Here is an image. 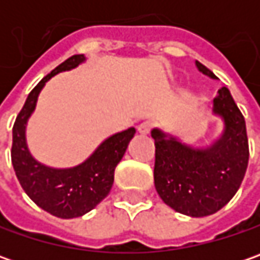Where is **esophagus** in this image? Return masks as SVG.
Listing matches in <instances>:
<instances>
[{
  "instance_id": "34e87169",
  "label": "esophagus",
  "mask_w": 260,
  "mask_h": 260,
  "mask_svg": "<svg viewBox=\"0 0 260 260\" xmlns=\"http://www.w3.org/2000/svg\"><path fill=\"white\" fill-rule=\"evenodd\" d=\"M152 127H153V124H152L150 121H143V123H140V124L137 125V130H139V133H142V135H147V133H150Z\"/></svg>"
}]
</instances>
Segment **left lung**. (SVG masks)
<instances>
[{
  "label": "left lung",
  "instance_id": "obj_1",
  "mask_svg": "<svg viewBox=\"0 0 260 260\" xmlns=\"http://www.w3.org/2000/svg\"><path fill=\"white\" fill-rule=\"evenodd\" d=\"M195 63L204 75L217 78L203 63ZM213 110L224 118L225 128L221 139L208 149H194L157 128L152 130L156 191L181 214H214L235 197L245 178L249 162L245 117L225 86L214 98Z\"/></svg>",
  "mask_w": 260,
  "mask_h": 260
}]
</instances>
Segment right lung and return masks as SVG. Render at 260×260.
Returning a JSON list of instances; mask_svg holds the SVG:
<instances>
[{
  "instance_id": "add662e5",
  "label": "right lung",
  "mask_w": 260,
  "mask_h": 260,
  "mask_svg": "<svg viewBox=\"0 0 260 260\" xmlns=\"http://www.w3.org/2000/svg\"><path fill=\"white\" fill-rule=\"evenodd\" d=\"M84 60V55L71 56L46 75L28 94L13 127L11 162L17 179L36 204L60 218L81 217L108 195L114 182L115 166L136 133L135 127H130L108 137L84 164L71 169L47 168L30 155L25 145V124L35 110L39 92L52 76L69 71Z\"/></svg>"
}]
</instances>
